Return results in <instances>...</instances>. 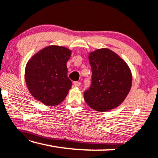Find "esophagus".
<instances>
[{
  "label": "esophagus",
  "instance_id": "esophagus-1",
  "mask_svg": "<svg viewBox=\"0 0 158 158\" xmlns=\"http://www.w3.org/2000/svg\"><path fill=\"white\" fill-rule=\"evenodd\" d=\"M73 84H74V85L75 86V87H79V86L81 85V83L79 81H75L74 83H73Z\"/></svg>",
  "mask_w": 158,
  "mask_h": 158
}]
</instances>
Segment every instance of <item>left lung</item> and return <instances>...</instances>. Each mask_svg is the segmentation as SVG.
I'll use <instances>...</instances> for the list:
<instances>
[{
	"label": "left lung",
	"instance_id": "left-lung-1",
	"mask_svg": "<svg viewBox=\"0 0 158 158\" xmlns=\"http://www.w3.org/2000/svg\"><path fill=\"white\" fill-rule=\"evenodd\" d=\"M92 82L84 92V99L92 109L104 112L115 109L130 91L132 75L122 58L108 48L89 53Z\"/></svg>",
	"mask_w": 158,
	"mask_h": 158
}]
</instances>
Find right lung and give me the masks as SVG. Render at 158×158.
Returning <instances> with one entry per match:
<instances>
[{"label": "right lung", "instance_id": "add662e5", "mask_svg": "<svg viewBox=\"0 0 158 158\" xmlns=\"http://www.w3.org/2000/svg\"><path fill=\"white\" fill-rule=\"evenodd\" d=\"M72 51L64 47H46L28 61L25 81L29 91L36 100L47 106L61 103L72 86L68 77L67 62Z\"/></svg>", "mask_w": 158, "mask_h": 158}]
</instances>
